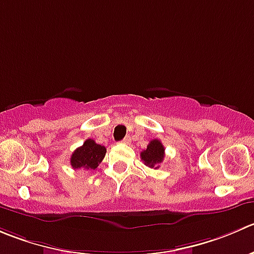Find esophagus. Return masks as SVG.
Segmentation results:
<instances>
[{
    "mask_svg": "<svg viewBox=\"0 0 254 254\" xmlns=\"http://www.w3.org/2000/svg\"><path fill=\"white\" fill-rule=\"evenodd\" d=\"M130 140H131V139H130V136H125L124 139L122 140V142H123V144H130Z\"/></svg>",
    "mask_w": 254,
    "mask_h": 254,
    "instance_id": "1",
    "label": "esophagus"
}]
</instances>
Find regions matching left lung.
Instances as JSON below:
<instances>
[{
	"label": "left lung",
	"mask_w": 254,
	"mask_h": 254,
	"mask_svg": "<svg viewBox=\"0 0 254 254\" xmlns=\"http://www.w3.org/2000/svg\"><path fill=\"white\" fill-rule=\"evenodd\" d=\"M142 162L146 166L154 167V169H159V164L164 161L165 157V147L161 144V141L157 139L151 140L147 145L145 150H142L140 154Z\"/></svg>",
	"instance_id": "obj_1"
}]
</instances>
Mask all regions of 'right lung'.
I'll return each instance as SVG.
<instances>
[{
	"mask_svg": "<svg viewBox=\"0 0 254 254\" xmlns=\"http://www.w3.org/2000/svg\"><path fill=\"white\" fill-rule=\"evenodd\" d=\"M107 149L97 144L93 139L85 140L84 144L75 149L70 156V165L73 169L95 170L105 156Z\"/></svg>",
	"mask_w": 254,
	"mask_h": 254,
	"instance_id": "right-lung-1",
	"label": "right lung"
}]
</instances>
